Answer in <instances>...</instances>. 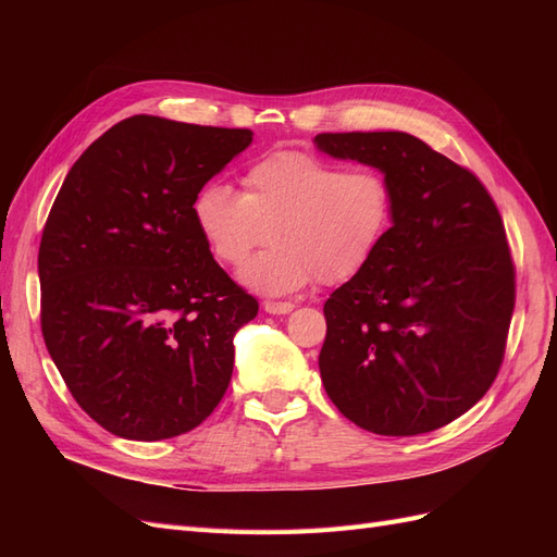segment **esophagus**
Instances as JSON below:
<instances>
[{
    "mask_svg": "<svg viewBox=\"0 0 557 557\" xmlns=\"http://www.w3.org/2000/svg\"><path fill=\"white\" fill-rule=\"evenodd\" d=\"M295 309L293 301H264V311L267 313H274V315H281V313H290Z\"/></svg>",
    "mask_w": 557,
    "mask_h": 557,
    "instance_id": "esophagus-1",
    "label": "esophagus"
}]
</instances>
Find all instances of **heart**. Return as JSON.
Wrapping results in <instances>:
<instances>
[{
  "instance_id": "1",
  "label": "heart",
  "mask_w": 557,
  "mask_h": 557,
  "mask_svg": "<svg viewBox=\"0 0 557 557\" xmlns=\"http://www.w3.org/2000/svg\"><path fill=\"white\" fill-rule=\"evenodd\" d=\"M190 211L211 256L227 267H239L269 234L274 246L242 269V281L288 295L313 278L336 285L358 276L393 225L395 193L374 166L344 170L309 150H276L244 172L242 195L205 183Z\"/></svg>"
}]
</instances>
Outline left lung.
<instances>
[{
    "mask_svg": "<svg viewBox=\"0 0 557 557\" xmlns=\"http://www.w3.org/2000/svg\"><path fill=\"white\" fill-rule=\"evenodd\" d=\"M315 144L379 166L395 193L374 260L325 301V391L374 434L440 430L487 393L507 350L516 267L495 199L407 132H323Z\"/></svg>",
    "mask_w": 557,
    "mask_h": 557,
    "instance_id": "1",
    "label": "left lung"
}]
</instances>
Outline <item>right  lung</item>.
I'll use <instances>...</instances> for the list:
<instances>
[{
  "mask_svg": "<svg viewBox=\"0 0 557 557\" xmlns=\"http://www.w3.org/2000/svg\"><path fill=\"white\" fill-rule=\"evenodd\" d=\"M252 141L125 117L66 174L39 246L41 332L72 397L115 436L160 442L223 399L258 299L211 256L193 197Z\"/></svg>",
  "mask_w": 557,
  "mask_h": 557,
  "instance_id": "add662e5",
  "label": "right lung"
}]
</instances>
